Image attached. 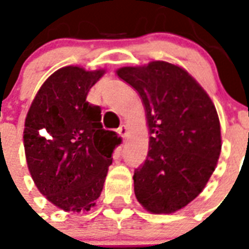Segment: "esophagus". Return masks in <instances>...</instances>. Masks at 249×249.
<instances>
[{
  "label": "esophagus",
  "instance_id": "obj_1",
  "mask_svg": "<svg viewBox=\"0 0 249 249\" xmlns=\"http://www.w3.org/2000/svg\"><path fill=\"white\" fill-rule=\"evenodd\" d=\"M117 132H119V134H120L121 137L126 136V133H128V128H126V125L125 124L120 125V128L117 129Z\"/></svg>",
  "mask_w": 249,
  "mask_h": 249
}]
</instances>
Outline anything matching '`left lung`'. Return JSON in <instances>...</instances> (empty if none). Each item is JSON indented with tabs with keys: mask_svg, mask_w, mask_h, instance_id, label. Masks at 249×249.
I'll return each mask as SVG.
<instances>
[{
	"mask_svg": "<svg viewBox=\"0 0 249 249\" xmlns=\"http://www.w3.org/2000/svg\"><path fill=\"white\" fill-rule=\"evenodd\" d=\"M116 73L142 98L151 136L147 158L133 176L137 200L151 213L176 212L203 191L217 165L222 144L216 107L176 64L155 60Z\"/></svg>",
	"mask_w": 249,
	"mask_h": 249,
	"instance_id": "8db88e82",
	"label": "left lung"
}]
</instances>
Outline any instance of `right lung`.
Here are the masks:
<instances>
[{
    "instance_id": "add662e5",
    "label": "right lung",
    "mask_w": 249,
    "mask_h": 249,
    "mask_svg": "<svg viewBox=\"0 0 249 249\" xmlns=\"http://www.w3.org/2000/svg\"><path fill=\"white\" fill-rule=\"evenodd\" d=\"M103 75V70L60 68L42 84L25 117L29 173L40 193L66 212L95 205L113 150L121 143L116 133L102 126L101 107L86 101Z\"/></svg>"
}]
</instances>
